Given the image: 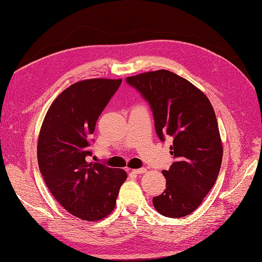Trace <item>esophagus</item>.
Instances as JSON below:
<instances>
[{
    "mask_svg": "<svg viewBox=\"0 0 262 262\" xmlns=\"http://www.w3.org/2000/svg\"><path fill=\"white\" fill-rule=\"evenodd\" d=\"M133 173H137V174H141V173H145L146 172V169L145 168H139V169H133L132 170Z\"/></svg>",
    "mask_w": 262,
    "mask_h": 262,
    "instance_id": "34e87169",
    "label": "esophagus"
}]
</instances>
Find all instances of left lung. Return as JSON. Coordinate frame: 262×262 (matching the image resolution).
Wrapping results in <instances>:
<instances>
[{
    "label": "left lung",
    "mask_w": 262,
    "mask_h": 262,
    "mask_svg": "<svg viewBox=\"0 0 262 262\" xmlns=\"http://www.w3.org/2000/svg\"><path fill=\"white\" fill-rule=\"evenodd\" d=\"M125 82L148 103L159 140H172L176 160L162 170L166 189L152 204L165 217H185L202 204L220 171L223 149L213 108L201 90L169 70L128 77Z\"/></svg>",
    "instance_id": "obj_1"
}]
</instances>
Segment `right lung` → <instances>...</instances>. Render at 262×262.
Segmentation results:
<instances>
[{"label": "right lung", "instance_id": "obj_1", "mask_svg": "<svg viewBox=\"0 0 262 262\" xmlns=\"http://www.w3.org/2000/svg\"><path fill=\"white\" fill-rule=\"evenodd\" d=\"M122 79L76 82L53 102L38 142L40 172L54 198L76 217L96 221L116 205L127 172L89 162L95 124Z\"/></svg>", "mask_w": 262, "mask_h": 262}]
</instances>
